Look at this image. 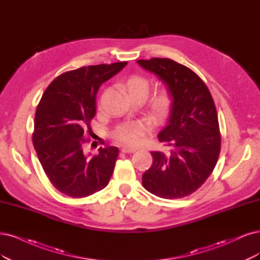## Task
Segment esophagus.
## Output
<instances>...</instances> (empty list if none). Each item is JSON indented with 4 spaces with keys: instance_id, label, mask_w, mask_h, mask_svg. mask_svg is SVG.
Returning <instances> with one entry per match:
<instances>
[{
    "instance_id": "1",
    "label": "esophagus",
    "mask_w": 260,
    "mask_h": 260,
    "mask_svg": "<svg viewBox=\"0 0 260 260\" xmlns=\"http://www.w3.org/2000/svg\"><path fill=\"white\" fill-rule=\"evenodd\" d=\"M121 151H122L123 153H133V152L136 151V149L128 148V147H123V148L121 149Z\"/></svg>"
}]
</instances>
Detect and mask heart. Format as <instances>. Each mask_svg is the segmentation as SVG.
Listing matches in <instances>:
<instances>
[{"mask_svg":"<svg viewBox=\"0 0 260 260\" xmlns=\"http://www.w3.org/2000/svg\"><path fill=\"white\" fill-rule=\"evenodd\" d=\"M120 89L126 93L132 102L141 103L150 91V81L140 75H132L120 83ZM172 99L170 93L162 89L153 94L145 104V113L149 120L154 124H161L171 111ZM148 125L142 121L124 123L113 132V137L127 146H134L145 136Z\"/></svg>","mask_w":260,"mask_h":260,"instance_id":"1","label":"heart"}]
</instances>
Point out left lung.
<instances>
[{
    "label": "left lung",
    "mask_w": 260,
    "mask_h": 260,
    "mask_svg": "<svg viewBox=\"0 0 260 260\" xmlns=\"http://www.w3.org/2000/svg\"><path fill=\"white\" fill-rule=\"evenodd\" d=\"M155 74L172 99V108L158 140L171 150L151 152L152 166L142 185L165 199L190 195L203 185L216 165L220 151L217 113L205 82L188 67L167 57L138 60Z\"/></svg>",
    "instance_id": "8db88e82"
}]
</instances>
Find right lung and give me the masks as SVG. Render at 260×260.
Masks as SVG:
<instances>
[{"instance_id": "obj_1", "label": "right lung", "mask_w": 260, "mask_h": 260, "mask_svg": "<svg viewBox=\"0 0 260 260\" xmlns=\"http://www.w3.org/2000/svg\"><path fill=\"white\" fill-rule=\"evenodd\" d=\"M127 62L80 67L60 75L42 96L35 113L33 145L52 185L73 198L90 196L107 186L119 155L117 147L83 152L85 129L96 113L102 83Z\"/></svg>"}]
</instances>
